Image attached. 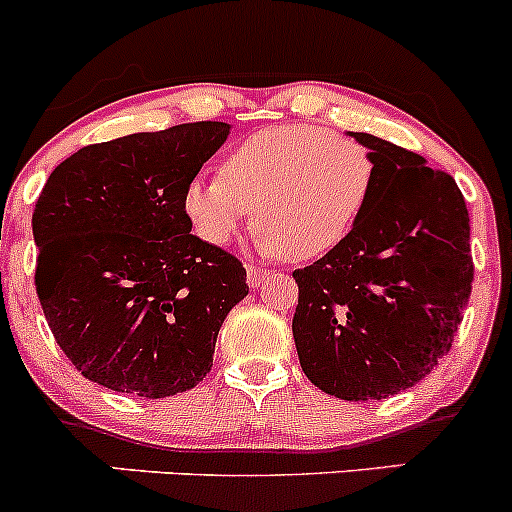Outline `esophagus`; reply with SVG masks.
<instances>
[{
	"mask_svg": "<svg viewBox=\"0 0 512 512\" xmlns=\"http://www.w3.org/2000/svg\"><path fill=\"white\" fill-rule=\"evenodd\" d=\"M266 278H268L266 268H258V266L246 268V283H249V288L263 286V281H266Z\"/></svg>",
	"mask_w": 512,
	"mask_h": 512,
	"instance_id": "obj_1",
	"label": "esophagus"
}]
</instances>
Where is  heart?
<instances>
[{
  "label": "heart",
  "mask_w": 512,
  "mask_h": 512,
  "mask_svg": "<svg viewBox=\"0 0 512 512\" xmlns=\"http://www.w3.org/2000/svg\"><path fill=\"white\" fill-rule=\"evenodd\" d=\"M372 184V155L357 140L320 125H273L231 147L219 177L189 179L182 212L199 239L229 246L256 207L258 246L308 261L350 236Z\"/></svg>",
  "instance_id": "b5f03b06"
}]
</instances>
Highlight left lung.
<instances>
[{
    "label": "left lung",
    "mask_w": 512,
    "mask_h": 512,
    "mask_svg": "<svg viewBox=\"0 0 512 512\" xmlns=\"http://www.w3.org/2000/svg\"><path fill=\"white\" fill-rule=\"evenodd\" d=\"M347 135L372 155L370 202L337 249L293 271V340L315 387L367 402L414 387L451 350L473 283L471 224L451 175Z\"/></svg>",
    "instance_id": "8db88e82"
}]
</instances>
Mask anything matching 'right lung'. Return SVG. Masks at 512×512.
Instances as JSON below:
<instances>
[{"label": "right lung", "instance_id": "obj_1", "mask_svg": "<svg viewBox=\"0 0 512 512\" xmlns=\"http://www.w3.org/2000/svg\"><path fill=\"white\" fill-rule=\"evenodd\" d=\"M229 123L81 147L36 202V293L78 372L113 392L165 399L212 370L229 310L249 295L246 268L189 234L184 184L224 145Z\"/></svg>", "mask_w": 512, "mask_h": 512}]
</instances>
